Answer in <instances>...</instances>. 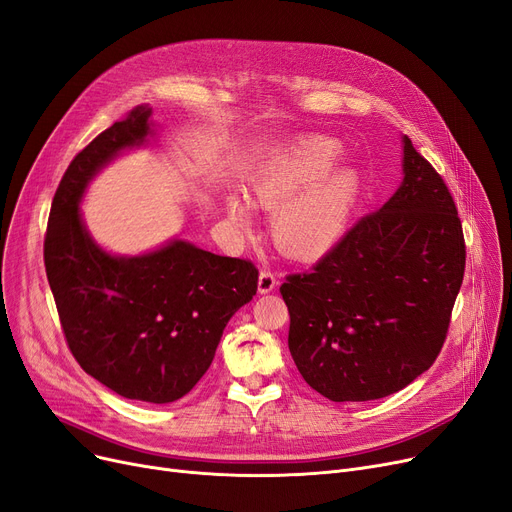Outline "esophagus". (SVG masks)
<instances>
[{
    "mask_svg": "<svg viewBox=\"0 0 512 512\" xmlns=\"http://www.w3.org/2000/svg\"><path fill=\"white\" fill-rule=\"evenodd\" d=\"M276 284H278V278H276V274H274L272 270H261V272H259L257 288H259V293H261V295H265V293H272L274 288H276Z\"/></svg>",
    "mask_w": 512,
    "mask_h": 512,
    "instance_id": "esophagus-1",
    "label": "esophagus"
}]
</instances>
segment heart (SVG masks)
I'll list each match as a JSON object with an SVG mask.
<instances>
[{"label": "heart", "mask_w": 512, "mask_h": 512, "mask_svg": "<svg viewBox=\"0 0 512 512\" xmlns=\"http://www.w3.org/2000/svg\"><path fill=\"white\" fill-rule=\"evenodd\" d=\"M341 148L332 140H301L265 167L251 186L253 203L274 213L272 238L293 259H316L343 238L360 196V177L351 169H332ZM230 215L249 221L242 198H230Z\"/></svg>", "instance_id": "heart-1"}]
</instances>
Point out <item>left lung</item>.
<instances>
[{
	"instance_id": "8db88e82",
	"label": "left lung",
	"mask_w": 512,
	"mask_h": 512,
	"mask_svg": "<svg viewBox=\"0 0 512 512\" xmlns=\"http://www.w3.org/2000/svg\"><path fill=\"white\" fill-rule=\"evenodd\" d=\"M466 263L462 221L435 167L404 138V182L309 272L288 274V349L330 402L410 385L448 337Z\"/></svg>"
}]
</instances>
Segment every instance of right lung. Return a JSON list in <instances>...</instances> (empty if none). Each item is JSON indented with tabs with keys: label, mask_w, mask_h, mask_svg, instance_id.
Wrapping results in <instances>:
<instances>
[{
	"label": "right lung",
	"mask_w": 512,
	"mask_h": 512,
	"mask_svg": "<svg viewBox=\"0 0 512 512\" xmlns=\"http://www.w3.org/2000/svg\"><path fill=\"white\" fill-rule=\"evenodd\" d=\"M150 108H133L87 144L54 194L43 263L73 358L127 399L169 404L207 372L234 311L257 293L249 259L173 240L142 257H110L87 236L79 198L92 175L148 136Z\"/></svg>",
	"instance_id": "obj_1"
}]
</instances>
